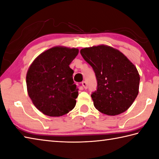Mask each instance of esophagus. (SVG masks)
Returning <instances> with one entry per match:
<instances>
[{
	"instance_id": "34e87169",
	"label": "esophagus",
	"mask_w": 159,
	"mask_h": 159,
	"mask_svg": "<svg viewBox=\"0 0 159 159\" xmlns=\"http://www.w3.org/2000/svg\"><path fill=\"white\" fill-rule=\"evenodd\" d=\"M82 85H83V86L84 89H88V85H87V83H86L85 81H83V82L82 83Z\"/></svg>"
}]
</instances>
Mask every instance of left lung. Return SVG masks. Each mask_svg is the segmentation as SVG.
<instances>
[{"mask_svg": "<svg viewBox=\"0 0 159 159\" xmlns=\"http://www.w3.org/2000/svg\"><path fill=\"white\" fill-rule=\"evenodd\" d=\"M80 52L97 79V89L91 95L96 110L109 116L125 111L139 94L140 76L135 65L122 52L105 45Z\"/></svg>", "mask_w": 159, "mask_h": 159, "instance_id": "left-lung-1", "label": "left lung"}]
</instances>
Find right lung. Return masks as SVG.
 Wrapping results in <instances>:
<instances>
[{
	"label": "right lung",
	"mask_w": 159,
	"mask_h": 159,
	"mask_svg": "<svg viewBox=\"0 0 159 159\" xmlns=\"http://www.w3.org/2000/svg\"><path fill=\"white\" fill-rule=\"evenodd\" d=\"M79 49L56 46L39 55L27 70V93L43 114L57 117L66 114L76 105L79 89L74 84L70 67Z\"/></svg>",
	"instance_id": "right-lung-1"
}]
</instances>
